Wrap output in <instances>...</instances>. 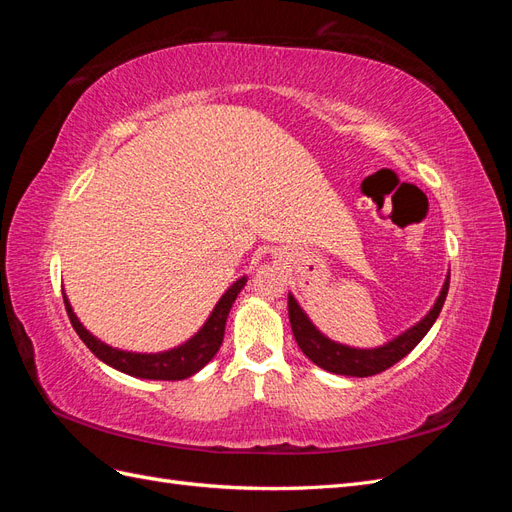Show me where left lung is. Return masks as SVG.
Segmentation results:
<instances>
[{
	"mask_svg": "<svg viewBox=\"0 0 512 512\" xmlns=\"http://www.w3.org/2000/svg\"><path fill=\"white\" fill-rule=\"evenodd\" d=\"M448 284H451V269H448L442 290L429 312L416 324H412L410 329L399 333L397 337L391 339V342H386L378 348H352L346 344L333 342V339H329L327 335L316 329V324L309 320V316L303 312L299 301L288 292L290 327H292L294 339H297V344L303 350V354L318 367L331 371V374H339V376H354V378L376 376V374H380V371L389 369L397 361L404 359V356L410 354L418 346V342H421V339L427 335V331L433 327V322H436V318L442 312Z\"/></svg>",
	"mask_w": 512,
	"mask_h": 512,
	"instance_id": "left-lung-1",
	"label": "left lung"
}]
</instances>
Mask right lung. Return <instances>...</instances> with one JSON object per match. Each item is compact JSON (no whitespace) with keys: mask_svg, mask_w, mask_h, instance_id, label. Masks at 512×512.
I'll use <instances>...</instances> for the list:
<instances>
[{"mask_svg":"<svg viewBox=\"0 0 512 512\" xmlns=\"http://www.w3.org/2000/svg\"><path fill=\"white\" fill-rule=\"evenodd\" d=\"M247 282V277H239V280L232 284L220 301L215 303L213 312L209 314L207 322L200 327V331L190 337L188 342H183L177 348H170L164 352H130V350H119L104 344L102 339L96 335H91L81 320L76 318L74 309L64 292V303H66V312L72 322V327L83 339V344L94 352L98 359L106 365H111L117 371H123V374L134 376V378H145V380H183L194 376L196 371L203 369L215 352L220 350L222 339H224V329H226V318L230 314V307L235 303L237 294L243 290Z\"/></svg>","mask_w":512,"mask_h":512,"instance_id":"add662e5","label":"right lung"}]
</instances>
